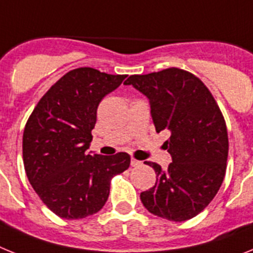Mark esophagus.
I'll return each mask as SVG.
<instances>
[{
  "mask_svg": "<svg viewBox=\"0 0 253 253\" xmlns=\"http://www.w3.org/2000/svg\"><path fill=\"white\" fill-rule=\"evenodd\" d=\"M142 165V162L138 160H135V158H131L130 160V166L131 167H137V166H140Z\"/></svg>",
  "mask_w": 253,
  "mask_h": 253,
  "instance_id": "1",
  "label": "esophagus"
}]
</instances>
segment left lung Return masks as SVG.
<instances>
[{
	"label": "left lung",
	"mask_w": 253,
	"mask_h": 253,
	"mask_svg": "<svg viewBox=\"0 0 253 253\" xmlns=\"http://www.w3.org/2000/svg\"><path fill=\"white\" fill-rule=\"evenodd\" d=\"M147 96L156 131H169L163 143L172 157L169 169L152 166L153 187L140 194L149 213L172 222L198 215L218 193L228 158L227 125L208 87L193 73L167 68L133 75L124 82Z\"/></svg>",
	"instance_id": "8db88e82"
}]
</instances>
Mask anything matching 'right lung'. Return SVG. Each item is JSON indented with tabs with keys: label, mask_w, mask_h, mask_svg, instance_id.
<instances>
[{
	"label": "right lung",
	"mask_w": 253,
	"mask_h": 253,
	"mask_svg": "<svg viewBox=\"0 0 253 253\" xmlns=\"http://www.w3.org/2000/svg\"><path fill=\"white\" fill-rule=\"evenodd\" d=\"M125 75L90 67L69 71L40 99L24 129L26 176L42 202L64 219H81L105 205L110 181L130 165V156L88 154L97 106Z\"/></svg>",
	"instance_id": "add662e5"
}]
</instances>
